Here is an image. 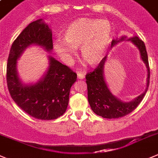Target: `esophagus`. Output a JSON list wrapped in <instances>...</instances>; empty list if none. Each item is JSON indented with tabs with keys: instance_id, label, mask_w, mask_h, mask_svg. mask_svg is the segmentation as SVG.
Listing matches in <instances>:
<instances>
[{
	"instance_id": "34e87169",
	"label": "esophagus",
	"mask_w": 158,
	"mask_h": 158,
	"mask_svg": "<svg viewBox=\"0 0 158 158\" xmlns=\"http://www.w3.org/2000/svg\"><path fill=\"white\" fill-rule=\"evenodd\" d=\"M77 78L80 80H83L85 78V73L82 72H77Z\"/></svg>"
}]
</instances>
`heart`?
Here are the masks:
<instances>
[{"instance_id":"heart-1","label":"heart","mask_w":158,"mask_h":158,"mask_svg":"<svg viewBox=\"0 0 158 158\" xmlns=\"http://www.w3.org/2000/svg\"><path fill=\"white\" fill-rule=\"evenodd\" d=\"M112 40V27L107 20L81 18L66 27L64 39L56 38L54 50L65 63H69L80 47L82 59L91 66L103 59Z\"/></svg>"}]
</instances>
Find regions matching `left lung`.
Instances as JSON below:
<instances>
[{"label":"left lung","mask_w":158,"mask_h":158,"mask_svg":"<svg viewBox=\"0 0 158 158\" xmlns=\"http://www.w3.org/2000/svg\"><path fill=\"white\" fill-rule=\"evenodd\" d=\"M126 37L125 36H123L121 39L113 40L111 47L117 44L118 42L126 40ZM128 40H131L138 48L142 60L147 66V88L143 93L130 102H124L114 96L110 91L104 78V65L107 59V57L105 56L93 71L87 73L85 77L88 86V100L91 108L95 114L104 118L113 119L122 118L132 112L141 102L148 90L150 84V67L145 44L136 36L133 37L132 38L128 39Z\"/></svg>","instance_id":"obj_1"}]
</instances>
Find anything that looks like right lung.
Here are the masks:
<instances>
[{
  "instance_id": "obj_1",
  "label": "right lung",
  "mask_w": 158,
  "mask_h": 158,
  "mask_svg": "<svg viewBox=\"0 0 158 158\" xmlns=\"http://www.w3.org/2000/svg\"><path fill=\"white\" fill-rule=\"evenodd\" d=\"M32 44L44 48L47 52L52 50V30L42 19L30 23L11 45L7 64L8 91L15 103L33 118L56 119L66 112L77 73L50 56L48 68L43 77L35 84H23L17 72V60Z\"/></svg>"
}]
</instances>
